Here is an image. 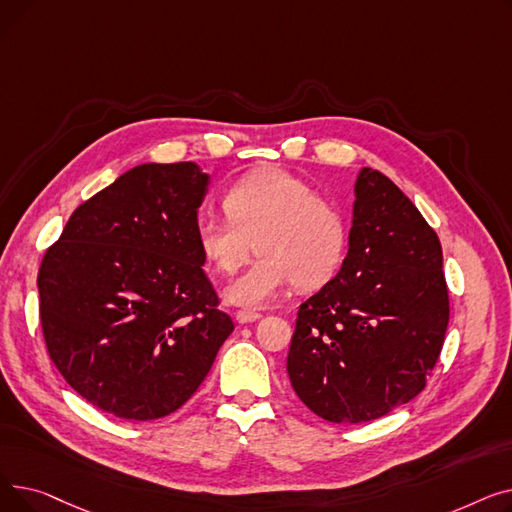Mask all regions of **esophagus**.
Masks as SVG:
<instances>
[{"label":"esophagus","instance_id":"34e87169","mask_svg":"<svg viewBox=\"0 0 512 512\" xmlns=\"http://www.w3.org/2000/svg\"><path fill=\"white\" fill-rule=\"evenodd\" d=\"M257 319H261V315L255 311H238L236 313L238 324H251V321H257Z\"/></svg>","mask_w":512,"mask_h":512}]
</instances>
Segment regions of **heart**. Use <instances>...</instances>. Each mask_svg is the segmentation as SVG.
<instances>
[{
  "mask_svg": "<svg viewBox=\"0 0 512 512\" xmlns=\"http://www.w3.org/2000/svg\"><path fill=\"white\" fill-rule=\"evenodd\" d=\"M226 218L205 215L195 238L215 272L232 276L259 251L249 270L230 282L224 299L240 307H263L294 282L311 290L330 282L346 251L342 213L315 188L280 168H261L236 180L222 199Z\"/></svg>",
  "mask_w": 512,
  "mask_h": 512,
  "instance_id": "obj_1",
  "label": "heart"
}]
</instances>
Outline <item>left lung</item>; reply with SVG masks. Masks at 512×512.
<instances>
[{"label":"left lung","instance_id":"obj_1","mask_svg":"<svg viewBox=\"0 0 512 512\" xmlns=\"http://www.w3.org/2000/svg\"><path fill=\"white\" fill-rule=\"evenodd\" d=\"M448 315L438 234L388 176L361 168L340 272L299 307L290 384L326 421L384 417L425 388Z\"/></svg>","mask_w":512,"mask_h":512}]
</instances>
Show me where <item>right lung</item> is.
Masks as SVG:
<instances>
[{
	"label": "right lung",
	"mask_w": 512,
	"mask_h": 512,
	"mask_svg": "<svg viewBox=\"0 0 512 512\" xmlns=\"http://www.w3.org/2000/svg\"><path fill=\"white\" fill-rule=\"evenodd\" d=\"M207 186L193 161L132 168L74 209L41 261L47 353L114 417L180 409L234 330L195 238Z\"/></svg>",
	"instance_id": "add662e5"
}]
</instances>
